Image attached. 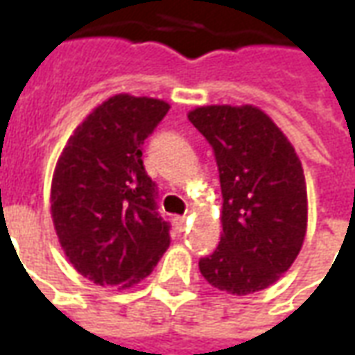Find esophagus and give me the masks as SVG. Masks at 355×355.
Wrapping results in <instances>:
<instances>
[{
    "instance_id": "1",
    "label": "esophagus",
    "mask_w": 355,
    "mask_h": 355,
    "mask_svg": "<svg viewBox=\"0 0 355 355\" xmlns=\"http://www.w3.org/2000/svg\"><path fill=\"white\" fill-rule=\"evenodd\" d=\"M186 226H188V220H186V216H177V228H178V232H184Z\"/></svg>"
}]
</instances>
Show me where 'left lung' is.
<instances>
[{"mask_svg":"<svg viewBox=\"0 0 355 355\" xmlns=\"http://www.w3.org/2000/svg\"><path fill=\"white\" fill-rule=\"evenodd\" d=\"M215 150L223 234L200 261L205 282L243 297L274 285L300 253L308 228L302 163L274 119L257 106L211 104L188 112Z\"/></svg>","mask_w":355,"mask_h":355,"instance_id":"8db88e82","label":"left lung"}]
</instances>
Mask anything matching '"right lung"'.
I'll use <instances>...</instances> for the list:
<instances>
[{"instance_id": "1", "label": "right lung", "mask_w": 355, "mask_h": 355, "mask_svg": "<svg viewBox=\"0 0 355 355\" xmlns=\"http://www.w3.org/2000/svg\"><path fill=\"white\" fill-rule=\"evenodd\" d=\"M169 108L162 98L114 94L58 155L49 198L58 243L78 274L101 287L140 283L171 243L142 165V144Z\"/></svg>"}]
</instances>
